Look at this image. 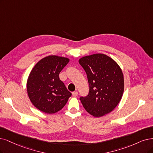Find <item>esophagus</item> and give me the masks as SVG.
Masks as SVG:
<instances>
[{
  "instance_id": "obj_1",
  "label": "esophagus",
  "mask_w": 153,
  "mask_h": 153,
  "mask_svg": "<svg viewBox=\"0 0 153 153\" xmlns=\"http://www.w3.org/2000/svg\"><path fill=\"white\" fill-rule=\"evenodd\" d=\"M72 94L73 97H77V94H78V93H77V91H74V92L72 93Z\"/></svg>"
}]
</instances>
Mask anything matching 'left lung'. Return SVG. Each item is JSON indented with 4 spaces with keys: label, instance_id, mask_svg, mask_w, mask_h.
I'll use <instances>...</instances> for the list:
<instances>
[{
    "label": "left lung",
    "instance_id": "obj_1",
    "mask_svg": "<svg viewBox=\"0 0 153 153\" xmlns=\"http://www.w3.org/2000/svg\"><path fill=\"white\" fill-rule=\"evenodd\" d=\"M79 63L86 73L89 85L88 94L80 97L84 108L96 117L114 110L120 101L124 90L123 75L120 66L102 53L83 56Z\"/></svg>",
    "mask_w": 153,
    "mask_h": 153
}]
</instances>
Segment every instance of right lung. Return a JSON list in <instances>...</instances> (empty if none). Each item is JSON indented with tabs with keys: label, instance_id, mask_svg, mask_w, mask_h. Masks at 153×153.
Instances as JSON below:
<instances>
[{
	"label": "right lung",
	"instance_id": "right-lung-1",
	"mask_svg": "<svg viewBox=\"0 0 153 153\" xmlns=\"http://www.w3.org/2000/svg\"><path fill=\"white\" fill-rule=\"evenodd\" d=\"M69 62L63 56H47L38 62L28 77V97L33 105L45 114L60 111L71 97L59 78L60 72Z\"/></svg>",
	"mask_w": 153,
	"mask_h": 153
}]
</instances>
